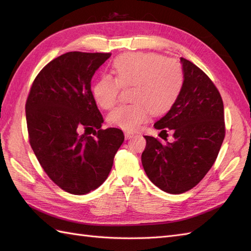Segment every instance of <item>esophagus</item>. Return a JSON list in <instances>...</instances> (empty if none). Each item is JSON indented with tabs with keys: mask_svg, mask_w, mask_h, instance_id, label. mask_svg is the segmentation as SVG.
<instances>
[{
	"mask_svg": "<svg viewBox=\"0 0 251 251\" xmlns=\"http://www.w3.org/2000/svg\"><path fill=\"white\" fill-rule=\"evenodd\" d=\"M134 136H135V133H133V132H130V131H126L125 132L126 139H130V138L134 137Z\"/></svg>",
	"mask_w": 251,
	"mask_h": 251,
	"instance_id": "esophagus-1",
	"label": "esophagus"
}]
</instances>
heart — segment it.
I'll return each instance as SVG.
<instances>
[{
    "instance_id": "obj_1",
    "label": "heart",
    "mask_w": 251,
    "mask_h": 251,
    "mask_svg": "<svg viewBox=\"0 0 251 251\" xmlns=\"http://www.w3.org/2000/svg\"><path fill=\"white\" fill-rule=\"evenodd\" d=\"M114 77L98 79L92 95L98 107L111 110L117 103L121 88L133 87V102L121 104L108 116L109 124L123 130H136L155 115L168 113L176 103L183 85L179 66L155 53H126L113 62Z\"/></svg>"
}]
</instances>
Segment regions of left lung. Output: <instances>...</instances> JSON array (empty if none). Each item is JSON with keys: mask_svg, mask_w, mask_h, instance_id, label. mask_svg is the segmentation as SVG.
Wrapping results in <instances>:
<instances>
[{"mask_svg": "<svg viewBox=\"0 0 251 251\" xmlns=\"http://www.w3.org/2000/svg\"><path fill=\"white\" fill-rule=\"evenodd\" d=\"M180 60L184 80L178 100L154 125L161 132L173 130L175 140L161 143L144 136L147 146L141 155L149 179L163 192L175 195L189 191L204 178L225 137L219 90L199 67L183 57Z\"/></svg>", "mask_w": 251, "mask_h": 251, "instance_id": "1", "label": "left lung"}]
</instances>
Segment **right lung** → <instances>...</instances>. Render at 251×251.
I'll list each match as a JSON object with an SVG mask.
<instances>
[{
  "label": "right lung",
  "instance_id": "obj_1",
  "mask_svg": "<svg viewBox=\"0 0 251 251\" xmlns=\"http://www.w3.org/2000/svg\"><path fill=\"white\" fill-rule=\"evenodd\" d=\"M110 56L73 51L54 58L37 74L26 100L30 146L48 177L73 195L103 183L125 140L120 128H101L91 90L95 71Z\"/></svg>",
  "mask_w": 251,
  "mask_h": 251
}]
</instances>
